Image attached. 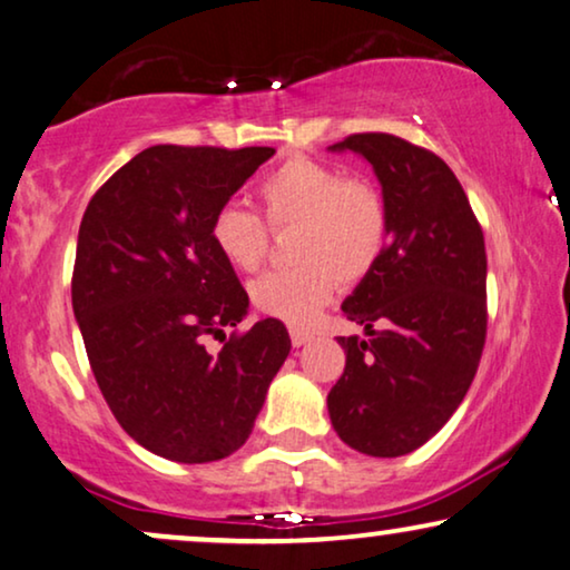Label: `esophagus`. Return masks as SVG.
<instances>
[{
  "label": "esophagus",
  "instance_id": "1",
  "mask_svg": "<svg viewBox=\"0 0 570 570\" xmlns=\"http://www.w3.org/2000/svg\"><path fill=\"white\" fill-rule=\"evenodd\" d=\"M289 336H292V344L294 346H305L309 338H313V333L309 331H302V328H292L289 331Z\"/></svg>",
  "mask_w": 570,
  "mask_h": 570
}]
</instances>
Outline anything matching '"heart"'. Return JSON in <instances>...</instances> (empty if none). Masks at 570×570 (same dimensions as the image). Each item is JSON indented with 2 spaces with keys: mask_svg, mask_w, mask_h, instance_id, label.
I'll list each match as a JSON object with an SVG mask.
<instances>
[{
  "mask_svg": "<svg viewBox=\"0 0 570 570\" xmlns=\"http://www.w3.org/2000/svg\"><path fill=\"white\" fill-rule=\"evenodd\" d=\"M257 200L273 229L297 226L292 257L297 265L268 271L249 286L263 315L307 325L328 305L341 281L373 271L389 234L383 195L362 179L315 158H289L257 185ZM210 242L232 268L255 271L268 253V229L253 210L226 203L210 222Z\"/></svg>",
  "mask_w": 570,
  "mask_h": 570,
  "instance_id": "heart-1",
  "label": "heart"
}]
</instances>
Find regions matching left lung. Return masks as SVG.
I'll use <instances>...</instances> for the list:
<instances>
[{"instance_id": "obj_1", "label": "left lung", "mask_w": 570, "mask_h": 570, "mask_svg": "<svg viewBox=\"0 0 570 570\" xmlns=\"http://www.w3.org/2000/svg\"><path fill=\"white\" fill-rule=\"evenodd\" d=\"M328 150L373 166L389 245L344 299L367 341L338 336L346 367L328 393L333 430L375 459L412 453L464 401L488 331V255L464 187L443 158L385 132Z\"/></svg>"}]
</instances>
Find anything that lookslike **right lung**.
Listing matches in <instances>:
<instances>
[{
  "instance_id": "right-lung-1",
  "label": "right lung",
  "mask_w": 570,
  "mask_h": 570,
  "mask_svg": "<svg viewBox=\"0 0 570 570\" xmlns=\"http://www.w3.org/2000/svg\"><path fill=\"white\" fill-rule=\"evenodd\" d=\"M273 148L154 146L90 197L80 222L72 309L90 370L121 430L179 464L245 445L289 356L284 323L265 317L222 352L208 336L245 321L249 299L210 242L216 210Z\"/></svg>"
}]
</instances>
